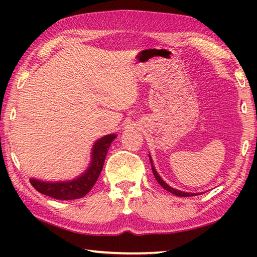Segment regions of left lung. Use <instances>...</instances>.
<instances>
[{"mask_svg":"<svg viewBox=\"0 0 257 257\" xmlns=\"http://www.w3.org/2000/svg\"><path fill=\"white\" fill-rule=\"evenodd\" d=\"M149 156H150V161H151V165H152V171H153V173H154V177H155V179L158 180V182L159 184L163 187V188L165 189V190H168V191H170V193H172L173 195H176V196H180V197H188V196H196V195H199V193H187V191H181V190H178V189H175V188H172V187H170L169 186L167 182H165L162 178L160 177V175L158 173V171L155 170V168H154V164H153V160H152V158H151V155L149 154Z\"/></svg>","mask_w":257,"mask_h":257,"instance_id":"8db88e82","label":"left lung"}]
</instances>
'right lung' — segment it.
<instances>
[{"label":"right lung","instance_id":"right-lung-1","mask_svg":"<svg viewBox=\"0 0 257 257\" xmlns=\"http://www.w3.org/2000/svg\"><path fill=\"white\" fill-rule=\"evenodd\" d=\"M116 138L115 134L103 136L94 143L90 152V162L80 176L72 180L44 181L36 178H30V184L41 194L62 201H71L84 197L93 188L101 173L104 161L111 143Z\"/></svg>","mask_w":257,"mask_h":257}]
</instances>
